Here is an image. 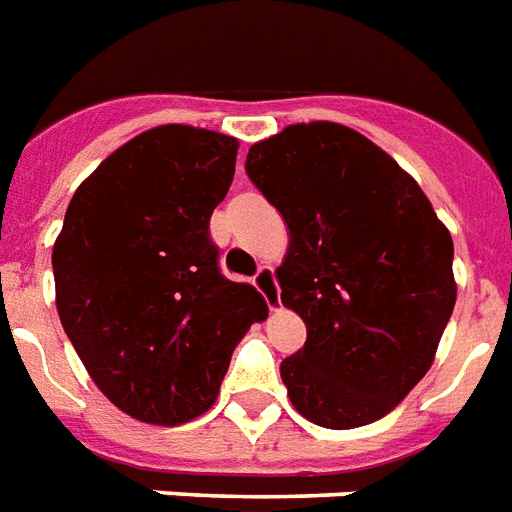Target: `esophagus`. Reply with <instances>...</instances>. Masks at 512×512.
Wrapping results in <instances>:
<instances>
[{"label":"esophagus","mask_w":512,"mask_h":512,"mask_svg":"<svg viewBox=\"0 0 512 512\" xmlns=\"http://www.w3.org/2000/svg\"><path fill=\"white\" fill-rule=\"evenodd\" d=\"M255 287L265 298L268 308L276 311L279 308V287H276V276H273L271 265H260V271L255 273Z\"/></svg>","instance_id":"obj_1"}]
</instances>
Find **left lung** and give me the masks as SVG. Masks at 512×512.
I'll use <instances>...</instances> for the list:
<instances>
[{"label":"left lung","mask_w":512,"mask_h":512,"mask_svg":"<svg viewBox=\"0 0 512 512\" xmlns=\"http://www.w3.org/2000/svg\"><path fill=\"white\" fill-rule=\"evenodd\" d=\"M247 174L290 228L276 279L308 330L282 362L295 411L327 429L381 419L424 378L451 319V233L416 179L341 123L252 144Z\"/></svg>","instance_id":"left-lung-1"}]
</instances>
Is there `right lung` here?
<instances>
[{
    "label": "right lung",
    "instance_id": "1",
    "mask_svg": "<svg viewBox=\"0 0 512 512\" xmlns=\"http://www.w3.org/2000/svg\"><path fill=\"white\" fill-rule=\"evenodd\" d=\"M236 152L233 136L177 123L134 136L77 187L53 247L74 351L109 403L147 424L209 411L233 349L268 317L252 284L222 276L209 236Z\"/></svg>",
    "mask_w": 512,
    "mask_h": 512
}]
</instances>
